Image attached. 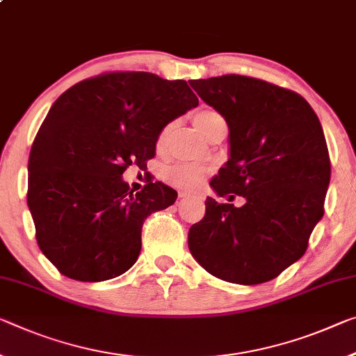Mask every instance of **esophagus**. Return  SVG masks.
Masks as SVG:
<instances>
[{
  "label": "esophagus",
  "mask_w": 356,
  "mask_h": 356,
  "mask_svg": "<svg viewBox=\"0 0 356 356\" xmlns=\"http://www.w3.org/2000/svg\"><path fill=\"white\" fill-rule=\"evenodd\" d=\"M185 196H187V191L180 190V191H179V198H185Z\"/></svg>",
  "instance_id": "1"
}]
</instances>
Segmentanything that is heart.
Instances as JSON below:
<instances>
[{
    "label": "heart",
    "mask_w": 356,
    "mask_h": 356,
    "mask_svg": "<svg viewBox=\"0 0 356 356\" xmlns=\"http://www.w3.org/2000/svg\"><path fill=\"white\" fill-rule=\"evenodd\" d=\"M193 123L196 129H198L206 139L209 134L216 131L218 127L227 125L222 114H218V112L213 109L196 111L193 114ZM171 131H172V123H168V125L161 129L160 134H158V140H156L158 147H161V145L166 143ZM207 174H209V169L200 165H174L166 169L165 177L169 184L176 185V187L185 188V190H195L196 187H200Z\"/></svg>",
    "instance_id": "1"
}]
</instances>
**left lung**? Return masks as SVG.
I'll return each mask as SVG.
<instances>
[{
  "mask_svg": "<svg viewBox=\"0 0 356 356\" xmlns=\"http://www.w3.org/2000/svg\"><path fill=\"white\" fill-rule=\"evenodd\" d=\"M190 86L229 128V158L212 188L245 200L241 207L206 200L204 217L188 231L191 255L231 284L273 280L306 253L325 213L331 161L318 117L301 95L257 77Z\"/></svg>",
  "mask_w": 356,
  "mask_h": 356,
  "instance_id": "8db88e82",
  "label": "left lung"
}]
</instances>
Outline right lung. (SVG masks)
Returning a JSON list of instances; mask_svg holds the SVG:
<instances>
[{
  "instance_id": "add662e5",
  "label": "right lung",
  "mask_w": 356,
  "mask_h": 356,
  "mask_svg": "<svg viewBox=\"0 0 356 356\" xmlns=\"http://www.w3.org/2000/svg\"><path fill=\"white\" fill-rule=\"evenodd\" d=\"M196 106L187 82L144 71L103 72L55 101L31 145L26 201L61 274L101 282L136 263L145 218L177 193L150 180L134 195L122 174L147 166L161 129Z\"/></svg>"
}]
</instances>
